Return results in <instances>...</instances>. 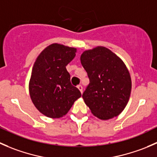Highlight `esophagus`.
I'll use <instances>...</instances> for the list:
<instances>
[{
	"instance_id": "esophagus-1",
	"label": "esophagus",
	"mask_w": 157,
	"mask_h": 157,
	"mask_svg": "<svg viewBox=\"0 0 157 157\" xmlns=\"http://www.w3.org/2000/svg\"><path fill=\"white\" fill-rule=\"evenodd\" d=\"M77 88H78L79 90L81 92V93H83V86H82V85H78V86H77Z\"/></svg>"
}]
</instances>
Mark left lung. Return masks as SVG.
Masks as SVG:
<instances>
[{
  "mask_svg": "<svg viewBox=\"0 0 157 157\" xmlns=\"http://www.w3.org/2000/svg\"><path fill=\"white\" fill-rule=\"evenodd\" d=\"M80 61L90 79L82 97L92 113L102 120L119 115L131 90V76L124 62L102 46L85 51Z\"/></svg>",
  "mask_w": 157,
  "mask_h": 157,
  "instance_id": "left-lung-1",
  "label": "left lung"
}]
</instances>
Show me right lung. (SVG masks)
<instances>
[{
    "label": "right lung",
    "mask_w": 157,
    "mask_h": 157,
    "mask_svg": "<svg viewBox=\"0 0 157 157\" xmlns=\"http://www.w3.org/2000/svg\"><path fill=\"white\" fill-rule=\"evenodd\" d=\"M77 49L52 44L44 49L35 61L29 80L30 97L36 109L49 118L66 115L81 93L71 83L66 66Z\"/></svg>",
    "instance_id": "add662e5"
}]
</instances>
